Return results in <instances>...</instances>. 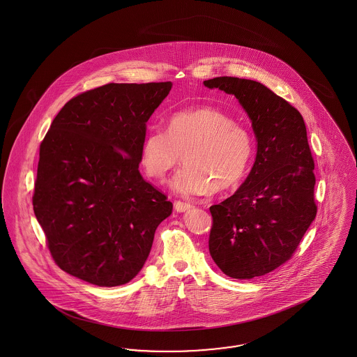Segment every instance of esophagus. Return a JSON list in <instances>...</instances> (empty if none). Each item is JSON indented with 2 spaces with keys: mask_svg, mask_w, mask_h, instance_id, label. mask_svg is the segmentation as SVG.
<instances>
[{
  "mask_svg": "<svg viewBox=\"0 0 357 357\" xmlns=\"http://www.w3.org/2000/svg\"><path fill=\"white\" fill-rule=\"evenodd\" d=\"M174 208L176 212H184V211H188L192 208V204L190 203H183V202H175L174 203Z\"/></svg>",
  "mask_w": 357,
  "mask_h": 357,
  "instance_id": "1",
  "label": "esophagus"
}]
</instances>
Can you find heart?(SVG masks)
Masks as SVG:
<instances>
[{"mask_svg": "<svg viewBox=\"0 0 357 357\" xmlns=\"http://www.w3.org/2000/svg\"><path fill=\"white\" fill-rule=\"evenodd\" d=\"M254 151L252 136L227 112L217 108L178 111L167 120L166 132L153 128L144 137L140 161L145 173L162 181L181 162L184 167L172 182L184 196L227 191L241 183Z\"/></svg>", "mask_w": 357, "mask_h": 357, "instance_id": "obj_1", "label": "heart"}]
</instances>
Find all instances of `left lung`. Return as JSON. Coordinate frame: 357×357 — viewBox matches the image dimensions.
I'll list each match as a JSON object with an SVG mask.
<instances>
[{"mask_svg":"<svg viewBox=\"0 0 357 357\" xmlns=\"http://www.w3.org/2000/svg\"><path fill=\"white\" fill-rule=\"evenodd\" d=\"M204 85L237 98L258 141L246 181L209 208V252L233 279L263 276L292 258L317 215L305 121L297 108L257 81L216 77Z\"/></svg>","mask_w":357,"mask_h":357,"instance_id":"left-lung-1","label":"left lung"}]
</instances>
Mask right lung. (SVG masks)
<instances>
[{
	"label": "right lung",
	"mask_w": 357,
	"mask_h": 357,
	"mask_svg": "<svg viewBox=\"0 0 357 357\" xmlns=\"http://www.w3.org/2000/svg\"><path fill=\"white\" fill-rule=\"evenodd\" d=\"M173 84H107L72 98L39 151L35 216L54 263L98 287L140 272L167 196L139 172L146 121Z\"/></svg>",
	"instance_id": "add662e5"
}]
</instances>
